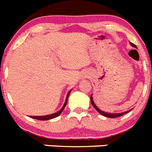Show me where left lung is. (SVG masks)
Returning <instances> with one entry per match:
<instances>
[{"instance_id": "left-lung-1", "label": "left lung", "mask_w": 152, "mask_h": 152, "mask_svg": "<svg viewBox=\"0 0 152 152\" xmlns=\"http://www.w3.org/2000/svg\"><path fill=\"white\" fill-rule=\"evenodd\" d=\"M130 44H131L132 46H134V47H136L137 48V46H136L135 44L132 43V42H130ZM91 103L92 106H94V108L96 110H97V112H98L99 113H100V114L102 115L103 116H106V117H109V118H117V117H120V116L126 114V113H129L130 111H131V110H129V111H127V112H124V113H105V112L103 111H101V110H100L99 108H97V106H96L95 104H94V100L93 99H92V96H91Z\"/></svg>"}]
</instances>
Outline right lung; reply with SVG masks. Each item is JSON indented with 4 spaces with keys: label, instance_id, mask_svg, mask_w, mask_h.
I'll use <instances>...</instances> for the list:
<instances>
[{
    "label": "right lung",
    "instance_id": "obj_1",
    "mask_svg": "<svg viewBox=\"0 0 152 152\" xmlns=\"http://www.w3.org/2000/svg\"><path fill=\"white\" fill-rule=\"evenodd\" d=\"M69 93H70V91H69L68 94H67V95H66V101H65L64 105V106H63V107H62L61 110L60 111H58V113H54V114L49 115H45V116H31V118H32L37 119V120H42V121H45V120H49V119L54 118H56V117H58V115H60V114L62 113V112H63L64 109V107H65V106H66V103H67V99H68V97H69Z\"/></svg>",
    "mask_w": 152,
    "mask_h": 152
}]
</instances>
